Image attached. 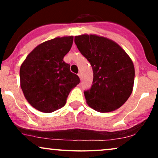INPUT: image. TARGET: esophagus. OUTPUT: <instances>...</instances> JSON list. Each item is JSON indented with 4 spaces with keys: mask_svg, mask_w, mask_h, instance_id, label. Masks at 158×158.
Here are the masks:
<instances>
[{
    "mask_svg": "<svg viewBox=\"0 0 158 158\" xmlns=\"http://www.w3.org/2000/svg\"><path fill=\"white\" fill-rule=\"evenodd\" d=\"M78 76H79V77L80 78V79H81V73H78Z\"/></svg>",
    "mask_w": 158,
    "mask_h": 158,
    "instance_id": "1",
    "label": "esophagus"
}]
</instances>
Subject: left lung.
Returning <instances> with one entry per match:
<instances>
[{"label":"left lung","mask_w":158,"mask_h":158,"mask_svg":"<svg viewBox=\"0 0 158 158\" xmlns=\"http://www.w3.org/2000/svg\"><path fill=\"white\" fill-rule=\"evenodd\" d=\"M74 41L93 69V85L84 91L87 104L101 113L122 106L131 94L135 81V67L128 54L102 36L85 34L75 36Z\"/></svg>","instance_id":"left-lung-1"}]
</instances>
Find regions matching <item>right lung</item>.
<instances>
[{"mask_svg":"<svg viewBox=\"0 0 158 158\" xmlns=\"http://www.w3.org/2000/svg\"><path fill=\"white\" fill-rule=\"evenodd\" d=\"M73 36L55 38L38 45L20 68L21 88L35 109L51 113L64 106L69 93L80 82L63 59L70 51Z\"/></svg>","mask_w":158,"mask_h":158,"instance_id":"add662e5","label":"right lung"}]
</instances>
